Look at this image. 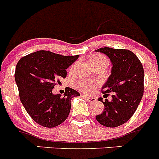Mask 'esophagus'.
Segmentation results:
<instances>
[{
	"label": "esophagus",
	"instance_id": "34e87169",
	"mask_svg": "<svg viewBox=\"0 0 159 159\" xmlns=\"http://www.w3.org/2000/svg\"><path fill=\"white\" fill-rule=\"evenodd\" d=\"M84 97L89 101V102H94V101H96V98H93V97H88V96H85V95H84Z\"/></svg>",
	"mask_w": 159,
	"mask_h": 159
}]
</instances>
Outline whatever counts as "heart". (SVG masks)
Wrapping results in <instances>:
<instances>
[{
	"label": "heart",
	"instance_id": "heart-1",
	"mask_svg": "<svg viewBox=\"0 0 159 159\" xmlns=\"http://www.w3.org/2000/svg\"><path fill=\"white\" fill-rule=\"evenodd\" d=\"M108 59L105 56L102 54H94L90 58V64H106L108 65ZM95 84L88 81H80L77 83V87L82 91L86 93H90L93 90Z\"/></svg>",
	"mask_w": 159,
	"mask_h": 159
}]
</instances>
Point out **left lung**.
Wrapping results in <instances>:
<instances>
[{
    "label": "left lung",
    "instance_id": "left-lung-1",
    "mask_svg": "<svg viewBox=\"0 0 159 159\" xmlns=\"http://www.w3.org/2000/svg\"><path fill=\"white\" fill-rule=\"evenodd\" d=\"M96 51L106 54L112 63L111 75L101 89L105 95L112 93V100L98 99L105 108L96 119L107 127H117L132 117L141 101L144 87L143 65L129 50L101 48Z\"/></svg>",
    "mask_w": 159,
    "mask_h": 159
}]
</instances>
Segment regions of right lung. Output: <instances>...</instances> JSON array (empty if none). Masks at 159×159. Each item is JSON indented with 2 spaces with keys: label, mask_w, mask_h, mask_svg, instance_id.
I'll return each mask as SVG.
<instances>
[{
  "label": "right lung",
  "mask_w": 159,
  "mask_h": 159,
  "mask_svg": "<svg viewBox=\"0 0 159 159\" xmlns=\"http://www.w3.org/2000/svg\"><path fill=\"white\" fill-rule=\"evenodd\" d=\"M79 55L64 56L48 51H38L24 56L16 65L15 80L19 98L30 117L39 125L52 128L69 116L71 100L80 93L69 87L64 96L53 94L59 79L66 78V69Z\"/></svg>",
  "instance_id": "obj_1"
}]
</instances>
